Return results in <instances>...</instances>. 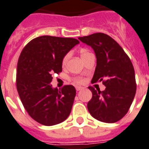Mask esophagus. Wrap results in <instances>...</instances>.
I'll return each mask as SVG.
<instances>
[{
	"instance_id": "esophagus-1",
	"label": "esophagus",
	"mask_w": 149,
	"mask_h": 149,
	"mask_svg": "<svg viewBox=\"0 0 149 149\" xmlns=\"http://www.w3.org/2000/svg\"><path fill=\"white\" fill-rule=\"evenodd\" d=\"M83 87H81V86H76V89H77V91H79V90H81V89H83Z\"/></svg>"
}]
</instances>
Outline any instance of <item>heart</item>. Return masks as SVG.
<instances>
[{
  "label": "heart",
  "instance_id": "obj_1",
  "mask_svg": "<svg viewBox=\"0 0 149 149\" xmlns=\"http://www.w3.org/2000/svg\"><path fill=\"white\" fill-rule=\"evenodd\" d=\"M79 54H80V56H81V58H82V60H84L88 56L91 54V53H90V51H89V49L83 48V49H80V51H79ZM69 57H70V54H66V55L64 56L63 58V60H62L63 66L66 65V63H67V61H68ZM74 81L75 82H77V83H82V82H83V80H82V79H75Z\"/></svg>",
  "mask_w": 149,
  "mask_h": 149
}]
</instances>
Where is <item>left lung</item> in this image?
<instances>
[{
  "label": "left lung",
  "instance_id": "left-lung-1",
  "mask_svg": "<svg viewBox=\"0 0 149 149\" xmlns=\"http://www.w3.org/2000/svg\"><path fill=\"white\" fill-rule=\"evenodd\" d=\"M93 49L96 66L92 83L102 82L106 89L95 90L89 86L93 97L87 104L95 119L106 123H116L125 116L136 92L133 65L116 41L102 33L79 37Z\"/></svg>",
  "mask_w": 149,
  "mask_h": 149
}]
</instances>
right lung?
Masks as SVG:
<instances>
[{
    "mask_svg": "<svg viewBox=\"0 0 149 149\" xmlns=\"http://www.w3.org/2000/svg\"><path fill=\"white\" fill-rule=\"evenodd\" d=\"M79 43L74 38L42 36L30 41L17 62L16 84L24 109L43 125H54L70 116L76 89L72 85L53 88V75L62 72L63 58Z\"/></svg>",
    "mask_w": 149,
    "mask_h": 149,
    "instance_id": "obj_1",
    "label": "right lung"
}]
</instances>
